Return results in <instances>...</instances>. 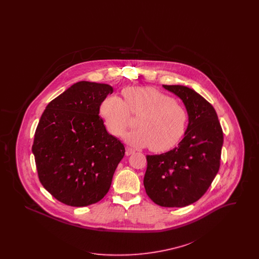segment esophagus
I'll return each mask as SVG.
<instances>
[{
    "label": "esophagus",
    "mask_w": 259,
    "mask_h": 259,
    "mask_svg": "<svg viewBox=\"0 0 259 259\" xmlns=\"http://www.w3.org/2000/svg\"><path fill=\"white\" fill-rule=\"evenodd\" d=\"M134 152H135V150H134L133 148H128V147H126V152H125V153H126V155H127V156H129V155L133 154Z\"/></svg>",
    "instance_id": "esophagus-1"
}]
</instances>
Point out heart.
Returning <instances> with one entry per match:
<instances>
[{
    "label": "heart",
    "mask_w": 259,
    "mask_h": 259,
    "mask_svg": "<svg viewBox=\"0 0 259 259\" xmlns=\"http://www.w3.org/2000/svg\"><path fill=\"white\" fill-rule=\"evenodd\" d=\"M123 99L109 95L100 105V112L109 132L121 136L131 124V114L140 115L139 128L125 136L137 148L156 152L172 148L185 134L188 115L185 108L171 96L153 87H129L123 90Z\"/></svg>",
    "instance_id": "heart-1"
}]
</instances>
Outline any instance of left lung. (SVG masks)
I'll list each match as a JSON object with an SVG mask.
<instances>
[{
  "instance_id": "8db88e82",
  "label": "left lung",
  "mask_w": 259,
  "mask_h": 259,
  "mask_svg": "<svg viewBox=\"0 0 259 259\" xmlns=\"http://www.w3.org/2000/svg\"><path fill=\"white\" fill-rule=\"evenodd\" d=\"M185 104L188 125L178 147L147 155L144 185L148 197L161 207L181 208L198 201L220 170L223 133L213 107L184 85H163Z\"/></svg>"
}]
</instances>
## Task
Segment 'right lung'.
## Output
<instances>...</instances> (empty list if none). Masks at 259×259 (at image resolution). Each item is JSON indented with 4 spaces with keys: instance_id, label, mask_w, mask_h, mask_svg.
Returning <instances> with one entry per match:
<instances>
[{
    "instance_id": "add662e5",
    "label": "right lung",
    "mask_w": 259,
    "mask_h": 259,
    "mask_svg": "<svg viewBox=\"0 0 259 259\" xmlns=\"http://www.w3.org/2000/svg\"><path fill=\"white\" fill-rule=\"evenodd\" d=\"M113 88L79 81L47 106L37 124L32 151L40 184L72 207H85L104 197L125 148L108 133L100 105Z\"/></svg>"
}]
</instances>
